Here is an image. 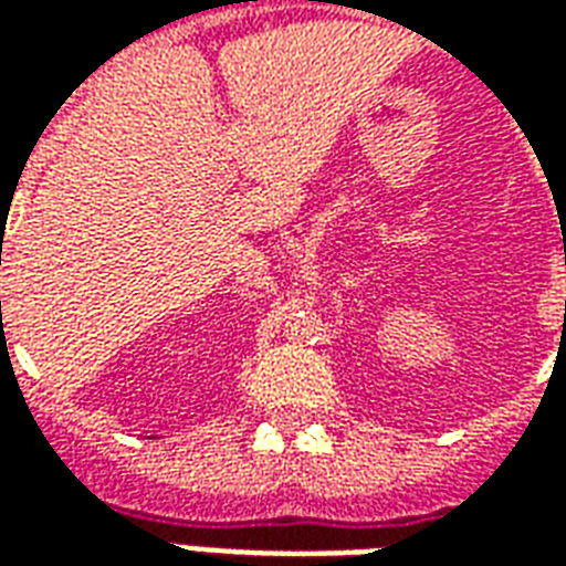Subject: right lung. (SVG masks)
<instances>
[{
	"label": "right lung",
	"instance_id": "obj_1",
	"mask_svg": "<svg viewBox=\"0 0 566 566\" xmlns=\"http://www.w3.org/2000/svg\"><path fill=\"white\" fill-rule=\"evenodd\" d=\"M0 306H2V303H0Z\"/></svg>",
	"mask_w": 566,
	"mask_h": 566
}]
</instances>
